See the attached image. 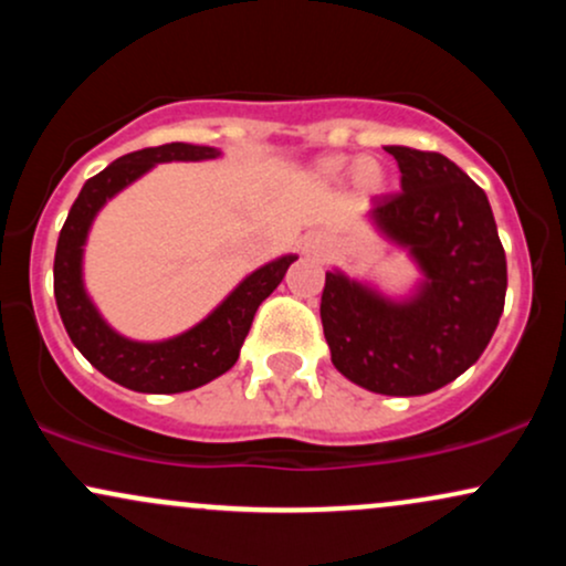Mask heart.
<instances>
[{"label": "heart", "instance_id": "1", "mask_svg": "<svg viewBox=\"0 0 566 566\" xmlns=\"http://www.w3.org/2000/svg\"><path fill=\"white\" fill-rule=\"evenodd\" d=\"M322 175L327 178H354L361 193H380L386 188V172L375 159H348V157H327L319 165Z\"/></svg>", "mask_w": 566, "mask_h": 566}]
</instances>
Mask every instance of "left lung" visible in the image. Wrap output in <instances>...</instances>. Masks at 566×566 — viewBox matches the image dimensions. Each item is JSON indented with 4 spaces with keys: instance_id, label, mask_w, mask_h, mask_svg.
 Returning a JSON list of instances; mask_svg holds the SVG:
<instances>
[{
    "instance_id": "left-lung-1",
    "label": "left lung",
    "mask_w": 566,
    "mask_h": 566,
    "mask_svg": "<svg viewBox=\"0 0 566 566\" xmlns=\"http://www.w3.org/2000/svg\"><path fill=\"white\" fill-rule=\"evenodd\" d=\"M401 191L375 199L369 218L407 247L426 284L407 303L327 271L322 327L333 365L386 396H420L463 375L492 340L505 305V250L486 193L437 151L386 146Z\"/></svg>"
}]
</instances>
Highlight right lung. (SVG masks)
Here are the masks:
<instances>
[{"label":"right lung","mask_w":566,"mask_h":566,"mask_svg":"<svg viewBox=\"0 0 566 566\" xmlns=\"http://www.w3.org/2000/svg\"><path fill=\"white\" fill-rule=\"evenodd\" d=\"M218 157L216 148L191 143H165L112 161L82 186L71 205L55 247V303L63 327L84 359L108 380L140 394H180L216 380L237 365L239 348L250 333L255 311L279 287L295 255L263 265L250 274L223 303L188 333L165 343H135L116 335L82 287V247L95 212L116 191L133 184L159 161H197Z\"/></svg>","instance_id":"obj_1"}]
</instances>
